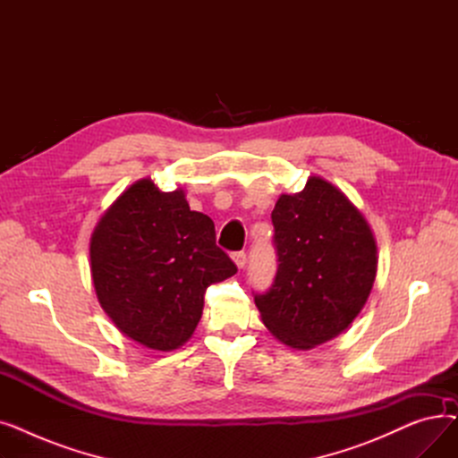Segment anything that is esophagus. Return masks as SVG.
Segmentation results:
<instances>
[{"label":"esophagus","instance_id":"34e87169","mask_svg":"<svg viewBox=\"0 0 458 458\" xmlns=\"http://www.w3.org/2000/svg\"><path fill=\"white\" fill-rule=\"evenodd\" d=\"M232 259H233V263H235L239 269H243L247 266V254L245 252H233Z\"/></svg>","mask_w":458,"mask_h":458}]
</instances>
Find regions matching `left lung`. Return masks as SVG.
Here are the masks:
<instances>
[{"mask_svg": "<svg viewBox=\"0 0 458 458\" xmlns=\"http://www.w3.org/2000/svg\"><path fill=\"white\" fill-rule=\"evenodd\" d=\"M278 269L254 302L284 345L308 351L342 334L377 276V242L364 215L330 182L310 176L271 213Z\"/></svg>", "mask_w": 458, "mask_h": 458, "instance_id": "8db88e82", "label": "left lung"}]
</instances>
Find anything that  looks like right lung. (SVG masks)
<instances>
[{"mask_svg": "<svg viewBox=\"0 0 458 458\" xmlns=\"http://www.w3.org/2000/svg\"><path fill=\"white\" fill-rule=\"evenodd\" d=\"M90 273L120 332L148 349L173 351L195 332L208 287L237 267L216 247L209 216L191 211L183 189L163 192L142 178L96 225Z\"/></svg>", "mask_w": 458, "mask_h": 458, "instance_id": "right-lung-1", "label": "right lung"}]
</instances>
